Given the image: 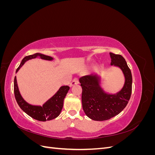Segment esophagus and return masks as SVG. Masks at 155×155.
<instances>
[{"label":"esophagus","mask_w":155,"mask_h":155,"mask_svg":"<svg viewBox=\"0 0 155 155\" xmlns=\"http://www.w3.org/2000/svg\"><path fill=\"white\" fill-rule=\"evenodd\" d=\"M78 83H79L78 79L76 78H74L73 80L72 81V82L70 83V87H72V86H74L75 85H77V84H78Z\"/></svg>","instance_id":"34e87169"}]
</instances>
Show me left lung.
Returning <instances> with one entry per match:
<instances>
[{
    "label": "left lung",
    "instance_id": "obj_1",
    "mask_svg": "<svg viewBox=\"0 0 155 155\" xmlns=\"http://www.w3.org/2000/svg\"><path fill=\"white\" fill-rule=\"evenodd\" d=\"M111 65L119 67L124 74L125 83L115 94L106 93L101 87L100 77L92 74L79 78L82 87V106L86 115L95 121H105L118 115L127 105L132 92V74L125 59L110 53Z\"/></svg>",
    "mask_w": 155,
    "mask_h": 155
}]
</instances>
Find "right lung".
I'll return each instance as SVG.
<instances>
[{"label":"right lung","mask_w":155,"mask_h":155,"mask_svg":"<svg viewBox=\"0 0 155 155\" xmlns=\"http://www.w3.org/2000/svg\"><path fill=\"white\" fill-rule=\"evenodd\" d=\"M39 57L42 59L51 61L53 58L48 55H45L40 53H36L33 55L26 56L23 58L22 61L16 70V72L27 61ZM70 87L68 86H62L59 91L51 98L45 102L43 106L32 105L27 103L21 96L19 90H18L16 76L14 79V94L15 100L18 106L25 113L29 115L32 118L41 121L51 120L60 114L63 107V101L65 96L68 92Z\"/></svg>","instance_id":"obj_1"}]
</instances>
